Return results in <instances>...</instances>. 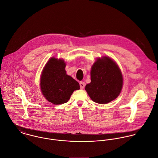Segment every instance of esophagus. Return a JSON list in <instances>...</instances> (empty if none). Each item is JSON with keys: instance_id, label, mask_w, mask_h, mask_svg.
<instances>
[{"instance_id": "34e87169", "label": "esophagus", "mask_w": 158, "mask_h": 158, "mask_svg": "<svg viewBox=\"0 0 158 158\" xmlns=\"http://www.w3.org/2000/svg\"><path fill=\"white\" fill-rule=\"evenodd\" d=\"M79 84H80V87H81V89H84V87H85V83L84 82H79Z\"/></svg>"}]
</instances>
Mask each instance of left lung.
Masks as SVG:
<instances>
[{"label":"left lung","mask_w":158,"mask_h":158,"mask_svg":"<svg viewBox=\"0 0 158 158\" xmlns=\"http://www.w3.org/2000/svg\"><path fill=\"white\" fill-rule=\"evenodd\" d=\"M91 82L85 90L93 101L105 104L115 99L123 85L122 73L113 59L108 56L97 58L91 68Z\"/></svg>","instance_id":"8db88e82"}]
</instances>
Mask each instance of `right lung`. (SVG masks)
I'll return each mask as SVG.
<instances>
[{"mask_svg": "<svg viewBox=\"0 0 158 158\" xmlns=\"http://www.w3.org/2000/svg\"><path fill=\"white\" fill-rule=\"evenodd\" d=\"M63 59L52 57L44 66L40 76L42 95L56 104L66 103L74 90L80 89L78 82L66 74Z\"/></svg>", "mask_w": 158, "mask_h": 158, "instance_id": "1", "label": "right lung"}]
</instances>
